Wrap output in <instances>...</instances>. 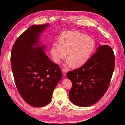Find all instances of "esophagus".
Returning a JSON list of instances; mask_svg holds the SVG:
<instances>
[{
	"label": "esophagus",
	"instance_id": "1",
	"mask_svg": "<svg viewBox=\"0 0 125 125\" xmlns=\"http://www.w3.org/2000/svg\"><path fill=\"white\" fill-rule=\"evenodd\" d=\"M67 72V70L66 69H62V73L63 75H65Z\"/></svg>",
	"mask_w": 125,
	"mask_h": 125
}]
</instances>
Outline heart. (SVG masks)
<instances>
[{"mask_svg":"<svg viewBox=\"0 0 125 125\" xmlns=\"http://www.w3.org/2000/svg\"><path fill=\"white\" fill-rule=\"evenodd\" d=\"M95 48L94 41L79 31H66L61 34L59 43H54L51 53L54 62L60 63L66 56L68 65L79 67L90 59Z\"/></svg>","mask_w":125,"mask_h":125,"instance_id":"b5f03b06","label":"heart"}]
</instances>
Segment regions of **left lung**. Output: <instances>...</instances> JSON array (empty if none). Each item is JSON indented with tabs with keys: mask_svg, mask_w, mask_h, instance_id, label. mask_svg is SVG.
<instances>
[{
	"mask_svg": "<svg viewBox=\"0 0 125 125\" xmlns=\"http://www.w3.org/2000/svg\"><path fill=\"white\" fill-rule=\"evenodd\" d=\"M84 64L68 71L66 76L72 83L70 100L78 106H90L107 91L115 69V57L109 46L100 45Z\"/></svg>",
	"mask_w": 125,
	"mask_h": 125,
	"instance_id": "1",
	"label": "left lung"
}]
</instances>
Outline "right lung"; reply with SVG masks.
I'll use <instances>...</instances> for the list:
<instances>
[{
	"label": "right lung",
	"instance_id": "obj_1",
	"mask_svg": "<svg viewBox=\"0 0 125 125\" xmlns=\"http://www.w3.org/2000/svg\"><path fill=\"white\" fill-rule=\"evenodd\" d=\"M49 24L31 26L12 46L11 70L17 90L24 101L35 107L49 104L54 89L62 78L60 66L49 59L38 38Z\"/></svg>",
	"mask_w": 125,
	"mask_h": 125
}]
</instances>
